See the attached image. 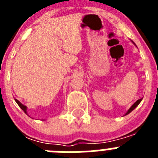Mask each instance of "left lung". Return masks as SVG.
Instances as JSON below:
<instances>
[{
    "mask_svg": "<svg viewBox=\"0 0 158 158\" xmlns=\"http://www.w3.org/2000/svg\"><path fill=\"white\" fill-rule=\"evenodd\" d=\"M132 43H134V44H135V43H134V42H133V41H132ZM135 46H136V45H135ZM142 99H139V100H137V101H136V102H135V104H133V105L131 106V107H130L129 109H128V111H127V113H126V114H125V115H128V114H129V113H131V111H133V110H134V109H135V107H137V106H138V105H139V104H140V102H141V101H142Z\"/></svg>",
    "mask_w": 158,
    "mask_h": 158,
    "instance_id": "obj_1",
    "label": "left lung"
}]
</instances>
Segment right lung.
Segmentation results:
<instances>
[{"label":"right lung","mask_w":158,"mask_h":158,"mask_svg":"<svg viewBox=\"0 0 158 158\" xmlns=\"http://www.w3.org/2000/svg\"><path fill=\"white\" fill-rule=\"evenodd\" d=\"M15 101H16V104H17L18 105H19V107H20V108H21V109L23 110V111H24L25 114H27V115H28V114H27V106H25V105H23V104H22L21 103H20V102H19L18 100H16V99H15Z\"/></svg>","instance_id":"1"}]
</instances>
